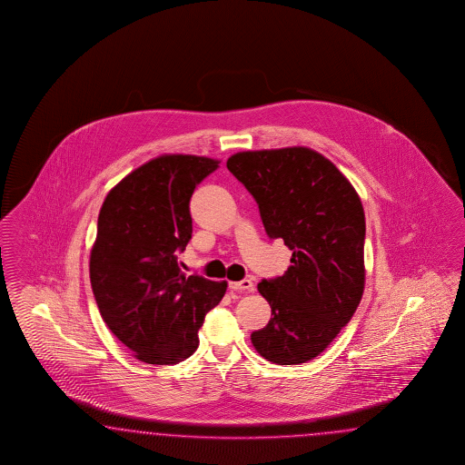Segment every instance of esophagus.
Instances as JSON below:
<instances>
[{
    "instance_id": "1",
    "label": "esophagus",
    "mask_w": 465,
    "mask_h": 465,
    "mask_svg": "<svg viewBox=\"0 0 465 465\" xmlns=\"http://www.w3.org/2000/svg\"><path fill=\"white\" fill-rule=\"evenodd\" d=\"M230 290H233V292H252V280H242V282H230Z\"/></svg>"
}]
</instances>
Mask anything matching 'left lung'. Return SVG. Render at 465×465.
Instances as JSON below:
<instances>
[{
	"mask_svg": "<svg viewBox=\"0 0 465 465\" xmlns=\"http://www.w3.org/2000/svg\"><path fill=\"white\" fill-rule=\"evenodd\" d=\"M228 170L259 204L271 239L292 251L284 274L257 284L271 305L255 351L276 365L307 363L351 321L365 290V212L346 175L307 146L239 152Z\"/></svg>",
	"mask_w": 465,
	"mask_h": 465,
	"instance_id": "left-lung-1",
	"label": "left lung"
}]
</instances>
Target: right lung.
Returning a JSON list of instances; mask_svg holds the SVG:
<instances>
[{"instance_id": "right-lung-1", "label": "right lung", "mask_w": 465, "mask_h": 465, "mask_svg": "<svg viewBox=\"0 0 465 465\" xmlns=\"http://www.w3.org/2000/svg\"><path fill=\"white\" fill-rule=\"evenodd\" d=\"M220 160L165 153L115 183L100 208L90 282L104 322L133 356L175 365L196 351L226 282L185 276L177 251L193 235L189 201Z\"/></svg>"}]
</instances>
